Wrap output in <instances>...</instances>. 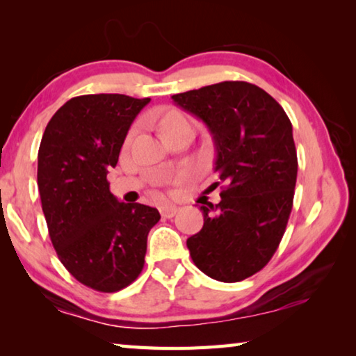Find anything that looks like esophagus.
Masks as SVG:
<instances>
[{
    "mask_svg": "<svg viewBox=\"0 0 356 356\" xmlns=\"http://www.w3.org/2000/svg\"><path fill=\"white\" fill-rule=\"evenodd\" d=\"M177 210H179L177 206L168 204V206H163V207L160 209V213H161V216H163V218H172V216L177 213Z\"/></svg>",
    "mask_w": 356,
    "mask_h": 356,
    "instance_id": "obj_1",
    "label": "esophagus"
}]
</instances>
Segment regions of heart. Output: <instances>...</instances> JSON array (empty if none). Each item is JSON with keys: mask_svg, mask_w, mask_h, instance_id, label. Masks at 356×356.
Instances as JSON below:
<instances>
[{"mask_svg": "<svg viewBox=\"0 0 356 356\" xmlns=\"http://www.w3.org/2000/svg\"><path fill=\"white\" fill-rule=\"evenodd\" d=\"M182 125H190L188 120H186L182 114H179L176 111H170V113H166L163 119L160 120V131L161 134H165L166 130L182 127Z\"/></svg>", "mask_w": 356, "mask_h": 356, "instance_id": "1", "label": "heart"}]
</instances>
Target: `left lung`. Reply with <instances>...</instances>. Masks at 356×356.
Listing matches in <instances>:
<instances>
[{"label": "left lung", "instance_id": "8db88e82", "mask_svg": "<svg viewBox=\"0 0 356 356\" xmlns=\"http://www.w3.org/2000/svg\"><path fill=\"white\" fill-rule=\"evenodd\" d=\"M207 125L216 147L221 201L202 206L204 226L186 240L193 262L222 282L250 278L286 232L297 184L292 124L272 95L246 81H221L172 95Z\"/></svg>", "mask_w": 356, "mask_h": 356}]
</instances>
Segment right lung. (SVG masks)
I'll return each instance as SVG.
<instances>
[{
	"mask_svg": "<svg viewBox=\"0 0 356 356\" xmlns=\"http://www.w3.org/2000/svg\"><path fill=\"white\" fill-rule=\"evenodd\" d=\"M149 102L78 95L53 114L40 141L38 186L51 243L69 273L99 292H118L140 276L147 234L160 220L154 207L119 202L106 180Z\"/></svg>",
	"mask_w": 356,
	"mask_h": 356,
	"instance_id": "obj_1",
	"label": "right lung"
}]
</instances>
